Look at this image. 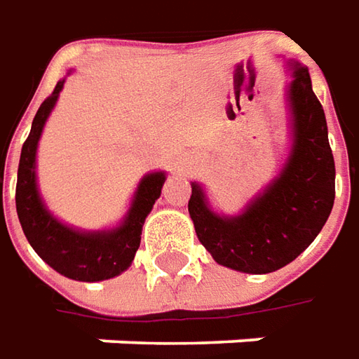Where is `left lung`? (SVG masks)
<instances>
[{
    "instance_id": "left-lung-1",
    "label": "left lung",
    "mask_w": 359,
    "mask_h": 359,
    "mask_svg": "<svg viewBox=\"0 0 359 359\" xmlns=\"http://www.w3.org/2000/svg\"><path fill=\"white\" fill-rule=\"evenodd\" d=\"M294 149L280 177L241 217L215 215L198 184H192L189 212L196 236L218 264L268 274L312 244L326 224L336 196V167L327 142L324 109L312 91L308 69L294 65L290 85Z\"/></svg>"
}]
</instances>
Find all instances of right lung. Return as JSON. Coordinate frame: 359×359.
Listing matches in <instances>:
<instances>
[{
    "label": "right lung",
    "mask_w": 359,
    "mask_h": 359,
    "mask_svg": "<svg viewBox=\"0 0 359 359\" xmlns=\"http://www.w3.org/2000/svg\"><path fill=\"white\" fill-rule=\"evenodd\" d=\"M63 81H59L33 117L29 137L21 147L15 187V208L19 222L33 250L59 274L81 282L113 278L127 270L139 250L144 218L161 196L165 175L153 172L144 177L137 189L129 217L111 232L85 234L57 222L43 208L35 187V151L37 141L51 109L55 105Z\"/></svg>",
    "instance_id": "obj_1"
}]
</instances>
